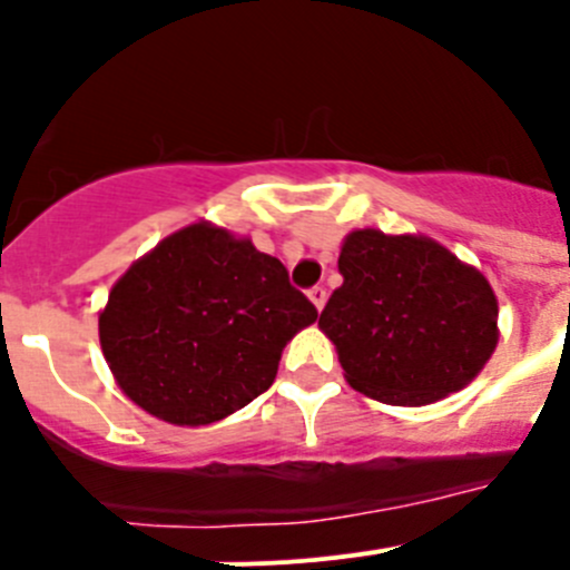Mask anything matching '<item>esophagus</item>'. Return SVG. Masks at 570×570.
Returning <instances> with one entry per match:
<instances>
[{"mask_svg":"<svg viewBox=\"0 0 570 570\" xmlns=\"http://www.w3.org/2000/svg\"><path fill=\"white\" fill-rule=\"evenodd\" d=\"M308 296H311V302L316 305V311L325 308V302H328V291L322 288V285H314V288L308 291Z\"/></svg>","mask_w":570,"mask_h":570,"instance_id":"esophagus-1","label":"esophagus"}]
</instances>
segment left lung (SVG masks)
Listing matches in <instances>:
<instances>
[{
	"label": "left lung",
	"mask_w": 570,
	"mask_h": 570,
	"mask_svg": "<svg viewBox=\"0 0 570 570\" xmlns=\"http://www.w3.org/2000/svg\"><path fill=\"white\" fill-rule=\"evenodd\" d=\"M345 276L320 314L351 387L428 405L465 387L497 347V296L476 268L425 236L354 230Z\"/></svg>",
	"instance_id": "left-lung-1"
}]
</instances>
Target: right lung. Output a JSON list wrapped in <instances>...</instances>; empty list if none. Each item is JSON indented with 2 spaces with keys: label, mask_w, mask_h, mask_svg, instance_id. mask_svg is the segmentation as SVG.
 I'll return each mask as SVG.
<instances>
[{
  "label": "right lung",
  "mask_w": 570,
  "mask_h": 570,
  "mask_svg": "<svg viewBox=\"0 0 570 570\" xmlns=\"http://www.w3.org/2000/svg\"><path fill=\"white\" fill-rule=\"evenodd\" d=\"M316 314L276 256L190 225L116 282L99 342L136 405L174 425H208L268 391L282 347Z\"/></svg>",
  "instance_id": "1"
}]
</instances>
